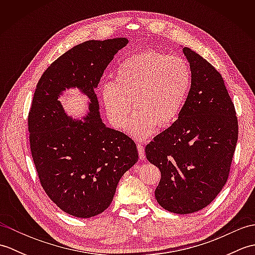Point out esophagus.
Wrapping results in <instances>:
<instances>
[{"instance_id":"esophagus-1","label":"esophagus","mask_w":255,"mask_h":255,"mask_svg":"<svg viewBox=\"0 0 255 255\" xmlns=\"http://www.w3.org/2000/svg\"><path fill=\"white\" fill-rule=\"evenodd\" d=\"M137 148H138L139 159H140V160H144V159H145V155H144V148H143V145H142V144H138Z\"/></svg>"}]
</instances>
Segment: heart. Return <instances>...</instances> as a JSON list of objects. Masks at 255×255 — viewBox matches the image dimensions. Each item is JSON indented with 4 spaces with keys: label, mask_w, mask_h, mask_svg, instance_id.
Returning a JSON list of instances; mask_svg holds the SVG:
<instances>
[{
    "label": "heart",
    "mask_w": 255,
    "mask_h": 255,
    "mask_svg": "<svg viewBox=\"0 0 255 255\" xmlns=\"http://www.w3.org/2000/svg\"><path fill=\"white\" fill-rule=\"evenodd\" d=\"M191 84L192 71L185 59L149 50L124 59L102 97L113 126L121 129L127 127L133 103L136 112L129 131L144 139L156 126L164 129L176 123Z\"/></svg>",
    "instance_id": "obj_1"
}]
</instances>
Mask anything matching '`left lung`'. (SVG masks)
Masks as SVG:
<instances>
[{
    "instance_id": "left-lung-1",
    "label": "left lung",
    "mask_w": 255,
    "mask_h": 255,
    "mask_svg": "<svg viewBox=\"0 0 255 255\" xmlns=\"http://www.w3.org/2000/svg\"><path fill=\"white\" fill-rule=\"evenodd\" d=\"M192 84L176 123L145 147L159 167L156 202L174 214H192L217 197L228 180L238 140L235 105L221 74L187 47Z\"/></svg>"
}]
</instances>
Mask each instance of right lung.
<instances>
[{
    "label": "right lung",
    "mask_w": 255,
    "mask_h": 255,
    "mask_svg": "<svg viewBox=\"0 0 255 255\" xmlns=\"http://www.w3.org/2000/svg\"><path fill=\"white\" fill-rule=\"evenodd\" d=\"M127 44L121 37L74 46L47 68L35 90L28 114L32 160L46 194L74 217H94L107 209L119 180L138 161L133 140L102 122L94 92ZM71 87L90 100L84 121H73L57 100Z\"/></svg>",
    "instance_id": "obj_1"
}]
</instances>
